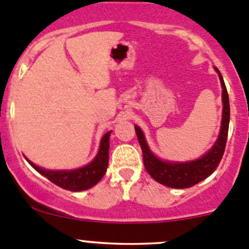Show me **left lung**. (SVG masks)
Listing matches in <instances>:
<instances>
[{"mask_svg":"<svg viewBox=\"0 0 249 249\" xmlns=\"http://www.w3.org/2000/svg\"><path fill=\"white\" fill-rule=\"evenodd\" d=\"M215 71L219 74L221 88H223V119H221L220 134H219L218 140L215 141L214 146L201 158L196 159V160L185 161V163L161 160L152 153L142 130L139 126H135V131H136L142 154H143L144 168H146L147 173L161 185L168 186L171 189L192 187L199 181L208 178L211 174H213L223 158L226 140H228L229 123H230V103H229L228 90H226L223 76L218 68H215Z\"/></svg>","mask_w":249,"mask_h":249,"instance_id":"obj_1","label":"left lung"}]
</instances>
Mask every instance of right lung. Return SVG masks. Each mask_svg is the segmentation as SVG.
Wrapping results in <instances>:
<instances>
[{
  "mask_svg": "<svg viewBox=\"0 0 249 249\" xmlns=\"http://www.w3.org/2000/svg\"><path fill=\"white\" fill-rule=\"evenodd\" d=\"M109 136L110 131L103 135L101 140L100 151L90 164L83 168L74 169V170H46L31 163L29 159L26 160L36 171L47 178L57 186L69 191H84L89 190L96 185L107 171L108 166V152H109Z\"/></svg>",
  "mask_w": 249,
  "mask_h": 249,
  "instance_id": "right-lung-1",
  "label": "right lung"
}]
</instances>
